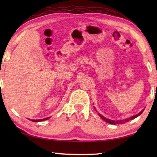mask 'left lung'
I'll return each instance as SVG.
<instances>
[{
    "instance_id": "8db88e82",
    "label": "left lung",
    "mask_w": 157,
    "mask_h": 157,
    "mask_svg": "<svg viewBox=\"0 0 157 157\" xmlns=\"http://www.w3.org/2000/svg\"><path fill=\"white\" fill-rule=\"evenodd\" d=\"M94 109H95V107H94ZM144 109H143L141 111H140V112H139V113L136 114V115L132 116V117H129V118H128L123 119V120H118V121H113V120H111V119H108V118H105V116H103L101 115L100 113H98V115H99V116H100V118H102V120H104L105 122H107V123H109L112 124H123V123H127V122H128V121H129L133 120V119L137 118L138 116H139L140 115V114H141V113H143V111H144ZM95 110H96V109H95Z\"/></svg>"
}]
</instances>
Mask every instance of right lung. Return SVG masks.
<instances>
[{
  "instance_id": "obj_1",
  "label": "right lung",
  "mask_w": 157,
  "mask_h": 157,
  "mask_svg": "<svg viewBox=\"0 0 157 157\" xmlns=\"http://www.w3.org/2000/svg\"><path fill=\"white\" fill-rule=\"evenodd\" d=\"M50 118V117H48V118H44V119H39V120H31L33 122H41V121H46L48 119Z\"/></svg>"
}]
</instances>
